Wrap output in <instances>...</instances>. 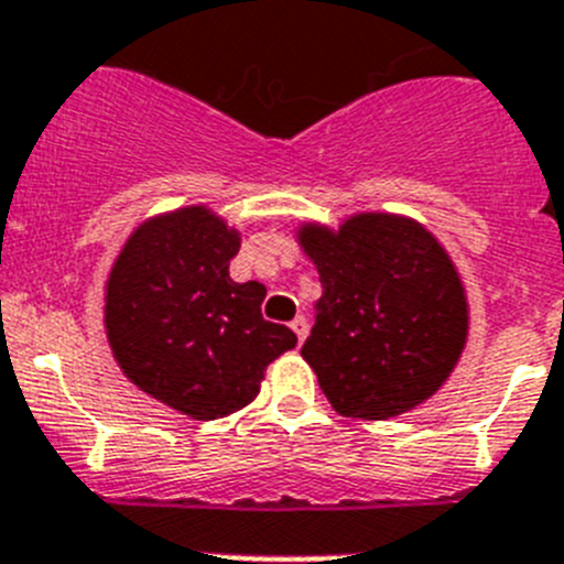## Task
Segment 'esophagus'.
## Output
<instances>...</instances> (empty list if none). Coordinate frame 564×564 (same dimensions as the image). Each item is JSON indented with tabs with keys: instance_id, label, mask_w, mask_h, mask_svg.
I'll return each instance as SVG.
<instances>
[{
	"instance_id": "1",
	"label": "esophagus",
	"mask_w": 564,
	"mask_h": 564,
	"mask_svg": "<svg viewBox=\"0 0 564 564\" xmlns=\"http://www.w3.org/2000/svg\"><path fill=\"white\" fill-rule=\"evenodd\" d=\"M291 327H293V333H296L299 341H305L307 330H311V327H307V318H305V316H296V318H293V322H291Z\"/></svg>"
}]
</instances>
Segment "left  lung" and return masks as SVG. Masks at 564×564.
<instances>
[{
    "mask_svg": "<svg viewBox=\"0 0 564 564\" xmlns=\"http://www.w3.org/2000/svg\"><path fill=\"white\" fill-rule=\"evenodd\" d=\"M296 239L322 282L302 358L333 410L390 421L430 401L468 338L466 288L435 234L361 212L338 228L302 223Z\"/></svg>",
    "mask_w": 564,
    "mask_h": 564,
    "instance_id": "obj_1",
    "label": "left lung"
}]
</instances>
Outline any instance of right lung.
I'll return each instance as SVG.
<instances>
[{
    "label": "right lung",
    "mask_w": 564,
    "mask_h": 564,
    "mask_svg": "<svg viewBox=\"0 0 564 564\" xmlns=\"http://www.w3.org/2000/svg\"><path fill=\"white\" fill-rule=\"evenodd\" d=\"M237 228L208 206L154 214L134 228L104 285V330L123 376L194 421L239 412L265 367L296 347L262 318L265 285L234 282Z\"/></svg>",
    "instance_id": "1"
}]
</instances>
